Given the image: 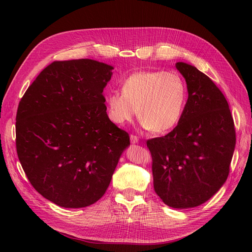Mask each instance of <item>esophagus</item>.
<instances>
[{
    "label": "esophagus",
    "mask_w": 252,
    "mask_h": 252,
    "mask_svg": "<svg viewBox=\"0 0 252 252\" xmlns=\"http://www.w3.org/2000/svg\"><path fill=\"white\" fill-rule=\"evenodd\" d=\"M130 143L131 144H137L139 143V137L135 136V135H130Z\"/></svg>",
    "instance_id": "34e87169"
}]
</instances>
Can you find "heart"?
<instances>
[{"label":"heart","instance_id":"obj_1","mask_svg":"<svg viewBox=\"0 0 252 252\" xmlns=\"http://www.w3.org/2000/svg\"><path fill=\"white\" fill-rule=\"evenodd\" d=\"M187 101V86L176 71L140 70L127 76L121 92L106 98L108 115L116 125L133 121L137 114L143 126L154 133L173 128Z\"/></svg>","mask_w":252,"mask_h":252}]
</instances>
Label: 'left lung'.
Listing matches in <instances>:
<instances>
[{
	"instance_id": "8db88e82",
	"label": "left lung",
	"mask_w": 252,
	"mask_h": 252,
	"mask_svg": "<svg viewBox=\"0 0 252 252\" xmlns=\"http://www.w3.org/2000/svg\"><path fill=\"white\" fill-rule=\"evenodd\" d=\"M188 100L178 126L147 141L156 194L173 208H191L213 197L227 181L236 145L229 104L195 66L178 62Z\"/></svg>"
}]
</instances>
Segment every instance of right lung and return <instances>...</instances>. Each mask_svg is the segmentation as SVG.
Returning <instances> with one entry per match:
<instances>
[{
    "instance_id": "add662e5",
    "label": "right lung",
    "mask_w": 252,
    "mask_h": 252,
    "mask_svg": "<svg viewBox=\"0 0 252 252\" xmlns=\"http://www.w3.org/2000/svg\"><path fill=\"white\" fill-rule=\"evenodd\" d=\"M112 69L92 59L55 61L19 103V161L32 187L58 206L97 202L129 145L128 134L110 121L104 104Z\"/></svg>"
}]
</instances>
